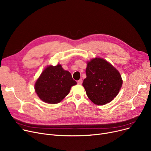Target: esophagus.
<instances>
[{
  "label": "esophagus",
  "mask_w": 151,
  "mask_h": 151,
  "mask_svg": "<svg viewBox=\"0 0 151 151\" xmlns=\"http://www.w3.org/2000/svg\"><path fill=\"white\" fill-rule=\"evenodd\" d=\"M82 83H83L82 79H80V80H79L77 81V83H78V84H82Z\"/></svg>",
  "instance_id": "1"
}]
</instances>
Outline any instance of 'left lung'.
<instances>
[{
	"label": "left lung",
	"mask_w": 151,
	"mask_h": 151,
	"mask_svg": "<svg viewBox=\"0 0 151 151\" xmlns=\"http://www.w3.org/2000/svg\"><path fill=\"white\" fill-rule=\"evenodd\" d=\"M83 86L94 104L104 105L116 97L122 85L119 72L106 60L95 58L88 62Z\"/></svg>",
	"instance_id": "left-lung-1"
}]
</instances>
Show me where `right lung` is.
<instances>
[{
	"label": "right lung",
	"mask_w": 151,
	"mask_h": 151,
	"mask_svg": "<svg viewBox=\"0 0 151 151\" xmlns=\"http://www.w3.org/2000/svg\"><path fill=\"white\" fill-rule=\"evenodd\" d=\"M76 84L70 73L58 64L45 68L35 84L39 98L47 104H58L68 94L71 87Z\"/></svg>",
	"instance_id": "obj_1"
}]
</instances>
